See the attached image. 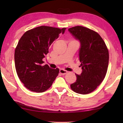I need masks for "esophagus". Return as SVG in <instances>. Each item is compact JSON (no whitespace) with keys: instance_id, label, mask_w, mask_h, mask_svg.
Here are the masks:
<instances>
[{"instance_id":"esophagus-1","label":"esophagus","mask_w":123,"mask_h":123,"mask_svg":"<svg viewBox=\"0 0 123 123\" xmlns=\"http://www.w3.org/2000/svg\"><path fill=\"white\" fill-rule=\"evenodd\" d=\"M67 72H68V71H67V70H65L64 69H61L60 70V73L61 74H67Z\"/></svg>"}]
</instances>
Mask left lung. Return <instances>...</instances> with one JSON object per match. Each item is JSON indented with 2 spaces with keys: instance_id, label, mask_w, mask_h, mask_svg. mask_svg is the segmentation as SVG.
Wrapping results in <instances>:
<instances>
[{
  "instance_id": "1",
  "label": "left lung",
  "mask_w": 123,
  "mask_h": 123,
  "mask_svg": "<svg viewBox=\"0 0 123 123\" xmlns=\"http://www.w3.org/2000/svg\"><path fill=\"white\" fill-rule=\"evenodd\" d=\"M69 32L80 42L79 60L82 72L75 74L76 81L70 85L75 92L86 95L95 90L105 78L109 62V52L99 34L80 26L69 28Z\"/></svg>"
}]
</instances>
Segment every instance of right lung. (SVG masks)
Instances as JSON below:
<instances>
[{
    "instance_id": "obj_1",
    "label": "right lung",
    "mask_w": 123,
    "mask_h": 123,
    "mask_svg": "<svg viewBox=\"0 0 123 123\" xmlns=\"http://www.w3.org/2000/svg\"><path fill=\"white\" fill-rule=\"evenodd\" d=\"M66 29L41 26L26 32L20 38L15 51V68L28 89L43 92L58 75L59 69H52L48 64L43 66V59L49 53L51 44Z\"/></svg>"
}]
</instances>
